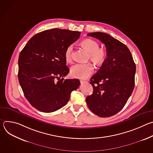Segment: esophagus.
Here are the masks:
<instances>
[{"mask_svg": "<svg viewBox=\"0 0 153 153\" xmlns=\"http://www.w3.org/2000/svg\"><path fill=\"white\" fill-rule=\"evenodd\" d=\"M80 83H84L87 82L86 81H85V80H80Z\"/></svg>", "mask_w": 153, "mask_h": 153, "instance_id": "obj_1", "label": "esophagus"}]
</instances>
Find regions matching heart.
<instances>
[{"instance_id": "b5f03b06", "label": "heart", "mask_w": 153, "mask_h": 153, "mask_svg": "<svg viewBox=\"0 0 153 153\" xmlns=\"http://www.w3.org/2000/svg\"><path fill=\"white\" fill-rule=\"evenodd\" d=\"M82 45L90 52V58L97 64H102L106 58V53L103 49L99 48V44L96 41L86 39L82 42ZM73 44L69 45L65 51V58L67 62H71L73 57ZM94 70L91 63H77L71 68V75L76 78L84 79L90 76Z\"/></svg>"}]
</instances>
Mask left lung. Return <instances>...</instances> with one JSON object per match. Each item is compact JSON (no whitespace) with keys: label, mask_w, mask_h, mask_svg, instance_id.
<instances>
[{"label":"left lung","mask_w":153,"mask_h":153,"mask_svg":"<svg viewBox=\"0 0 153 153\" xmlns=\"http://www.w3.org/2000/svg\"><path fill=\"white\" fill-rule=\"evenodd\" d=\"M104 43L107 58L92 76L93 93L86 98L90 110L101 117L115 115L124 107L134 88L136 64L128 47L108 34H87Z\"/></svg>","instance_id":"left-lung-1"}]
</instances>
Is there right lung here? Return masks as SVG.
I'll list each match as a JSON object with an SVG mask.
<instances>
[{
  "label": "right lung",
  "mask_w": 153,
  "mask_h": 153,
  "mask_svg": "<svg viewBox=\"0 0 153 153\" xmlns=\"http://www.w3.org/2000/svg\"><path fill=\"white\" fill-rule=\"evenodd\" d=\"M80 33L54 28L32 37L21 51L18 79L30 104L43 113L56 111L67 103L80 84L77 79H64L70 72L65 51Z\"/></svg>",
  "instance_id": "right-lung-1"
}]
</instances>
